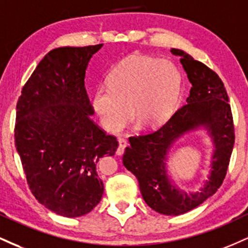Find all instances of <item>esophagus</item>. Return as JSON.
I'll use <instances>...</instances> for the list:
<instances>
[{"instance_id": "obj_1", "label": "esophagus", "mask_w": 248, "mask_h": 248, "mask_svg": "<svg viewBox=\"0 0 248 248\" xmlns=\"http://www.w3.org/2000/svg\"><path fill=\"white\" fill-rule=\"evenodd\" d=\"M118 142H119V147L116 149V155H122L124 151V148L127 147V141L124 139H122V137H119L118 139Z\"/></svg>"}]
</instances>
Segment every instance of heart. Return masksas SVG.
I'll list each match as a JSON object with an SVG mask.
<instances>
[{"instance_id": "b5f03b06", "label": "heart", "mask_w": 248, "mask_h": 248, "mask_svg": "<svg viewBox=\"0 0 248 248\" xmlns=\"http://www.w3.org/2000/svg\"><path fill=\"white\" fill-rule=\"evenodd\" d=\"M180 89L181 75L171 62L132 55L114 68L108 86L95 90L92 105L101 124L112 133L119 132L132 114L137 126L151 128L171 115Z\"/></svg>"}]
</instances>
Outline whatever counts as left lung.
Segmentation results:
<instances>
[{
    "label": "left lung",
    "instance_id": "1",
    "mask_svg": "<svg viewBox=\"0 0 248 248\" xmlns=\"http://www.w3.org/2000/svg\"><path fill=\"white\" fill-rule=\"evenodd\" d=\"M192 83L186 104L162 127L145 135L129 137L122 162L139 180L143 199L151 209L177 216L194 209L217 192L224 180L234 144V126L229 97L218 75L181 49H171ZM204 126L215 147L212 171L205 186L185 193L171 184L166 170L169 148L185 132Z\"/></svg>",
    "mask_w": 248,
    "mask_h": 248
}]
</instances>
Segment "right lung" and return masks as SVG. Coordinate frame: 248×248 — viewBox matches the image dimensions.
<instances>
[{
	"label": "right lung",
	"instance_id": "right-lung-1",
	"mask_svg": "<svg viewBox=\"0 0 248 248\" xmlns=\"http://www.w3.org/2000/svg\"><path fill=\"white\" fill-rule=\"evenodd\" d=\"M103 45L60 47L39 62L17 101L15 145L34 198L53 213L79 217L100 202L98 160L119 143L91 120L85 70Z\"/></svg>",
	"mask_w": 248,
	"mask_h": 248
}]
</instances>
